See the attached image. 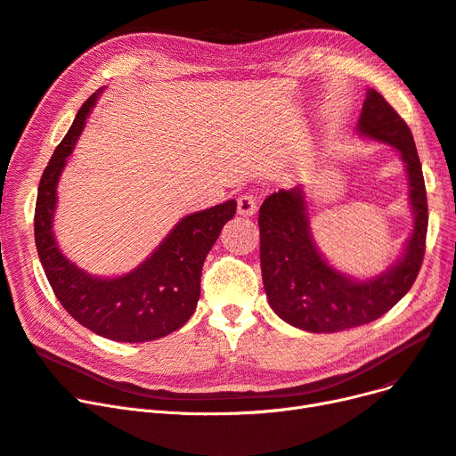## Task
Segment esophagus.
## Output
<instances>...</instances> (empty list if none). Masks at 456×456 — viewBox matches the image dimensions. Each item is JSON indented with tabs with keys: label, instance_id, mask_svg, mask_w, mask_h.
<instances>
[{
	"label": "esophagus",
	"instance_id": "esophagus-1",
	"mask_svg": "<svg viewBox=\"0 0 456 456\" xmlns=\"http://www.w3.org/2000/svg\"><path fill=\"white\" fill-rule=\"evenodd\" d=\"M237 210L240 216H254L257 212V199L254 195H240L237 200Z\"/></svg>",
	"mask_w": 456,
	"mask_h": 456
}]
</instances>
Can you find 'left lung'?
Listing matches in <instances>:
<instances>
[{"label":"left lung","instance_id":"8db88e82","mask_svg":"<svg viewBox=\"0 0 456 456\" xmlns=\"http://www.w3.org/2000/svg\"><path fill=\"white\" fill-rule=\"evenodd\" d=\"M357 129L400 151L410 178L415 225L395 266L357 281L334 271L317 251L300 188L268 195L259 208L261 273L268 305L283 322L308 332H340L376 322L411 289L425 257L427 188L408 124L381 94L368 90Z\"/></svg>","mask_w":456,"mask_h":456}]
</instances>
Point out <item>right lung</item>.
<instances>
[{
	"label": "right lung",
	"instance_id": "add662e5",
	"mask_svg": "<svg viewBox=\"0 0 456 456\" xmlns=\"http://www.w3.org/2000/svg\"><path fill=\"white\" fill-rule=\"evenodd\" d=\"M95 97L94 94L80 107L41 176L33 217L37 254L60 305L82 327L114 342L158 340L178 330L193 315L200 297L202 265L224 225L237 212V200L180 219L154 254L129 274L95 278L80 271L60 251L53 217L65 159L75 148Z\"/></svg>",
	"mask_w": 456,
	"mask_h": 456
}]
</instances>
